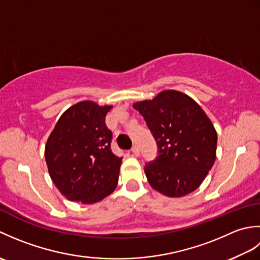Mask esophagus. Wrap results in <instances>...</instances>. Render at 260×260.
<instances>
[{"mask_svg": "<svg viewBox=\"0 0 260 260\" xmlns=\"http://www.w3.org/2000/svg\"><path fill=\"white\" fill-rule=\"evenodd\" d=\"M132 153H133L135 156H139V155H140V150H139V147H137L136 145L132 147Z\"/></svg>", "mask_w": 260, "mask_h": 260, "instance_id": "34e87169", "label": "esophagus"}]
</instances>
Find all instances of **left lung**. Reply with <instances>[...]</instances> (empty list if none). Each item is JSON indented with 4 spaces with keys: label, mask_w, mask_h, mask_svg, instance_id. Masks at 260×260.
Listing matches in <instances>:
<instances>
[{
    "label": "left lung",
    "mask_w": 260,
    "mask_h": 260,
    "mask_svg": "<svg viewBox=\"0 0 260 260\" xmlns=\"http://www.w3.org/2000/svg\"><path fill=\"white\" fill-rule=\"evenodd\" d=\"M133 107L155 137L158 156L146 164L145 175L154 190L181 198L197 190L217 156V132L194 99L178 90H163Z\"/></svg>",
    "instance_id": "left-lung-1"
}]
</instances>
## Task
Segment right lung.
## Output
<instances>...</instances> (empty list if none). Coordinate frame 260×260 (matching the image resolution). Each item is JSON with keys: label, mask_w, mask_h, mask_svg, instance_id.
<instances>
[{"label": "right lung", "mask_w": 260, "mask_h": 260, "mask_svg": "<svg viewBox=\"0 0 260 260\" xmlns=\"http://www.w3.org/2000/svg\"><path fill=\"white\" fill-rule=\"evenodd\" d=\"M112 107L91 101L77 103L60 116L48 137L49 174L70 201L96 203L117 186L121 157L112 152V132L105 123Z\"/></svg>", "instance_id": "add662e5"}]
</instances>
